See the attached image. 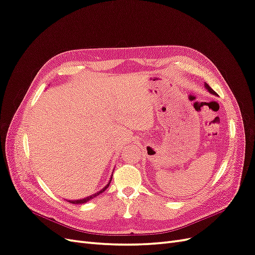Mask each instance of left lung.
I'll return each mask as SVG.
<instances>
[{
    "label": "left lung",
    "mask_w": 255,
    "mask_h": 255,
    "mask_svg": "<svg viewBox=\"0 0 255 255\" xmlns=\"http://www.w3.org/2000/svg\"><path fill=\"white\" fill-rule=\"evenodd\" d=\"M205 88H206V89H207L208 91H210V92H211V94H213V95H216V92H215V91H214V90H213V89H212V88H211L210 86H208V85H207V84H205Z\"/></svg>",
    "instance_id": "8db88e82"
}]
</instances>
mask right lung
<instances>
[{
  "label": "right lung",
  "mask_w": 255,
  "mask_h": 255,
  "mask_svg": "<svg viewBox=\"0 0 255 255\" xmlns=\"http://www.w3.org/2000/svg\"><path fill=\"white\" fill-rule=\"evenodd\" d=\"M111 181H112V177H111V180H110V182H109V184L106 185V186L103 188V189H101L100 191H98L97 194H94V195H91V196H89V197H86V198H84V199H80V200H69V202L70 203H73V204H82V203H85V202H87V201H89V200H91V199H94V198H96L97 196H99L100 194H102V192L110 186V184H111Z\"/></svg>",
  "instance_id": "1"
}]
</instances>
